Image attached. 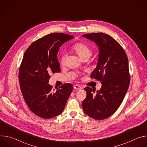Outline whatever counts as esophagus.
<instances>
[{
	"mask_svg": "<svg viewBox=\"0 0 147 147\" xmlns=\"http://www.w3.org/2000/svg\"><path fill=\"white\" fill-rule=\"evenodd\" d=\"M74 88L75 90H82V87H81L79 85H75V86H74Z\"/></svg>",
	"mask_w": 147,
	"mask_h": 147,
	"instance_id": "obj_1",
	"label": "esophagus"
}]
</instances>
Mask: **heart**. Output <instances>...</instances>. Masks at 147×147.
Returning a JSON list of instances; mask_svg holds the SVG:
<instances>
[{"label": "heart", "mask_w": 147, "mask_h": 147, "mask_svg": "<svg viewBox=\"0 0 147 147\" xmlns=\"http://www.w3.org/2000/svg\"><path fill=\"white\" fill-rule=\"evenodd\" d=\"M71 51L77 54L78 57L82 60L88 59L91 57L92 53V49L86 44L82 42L76 43L70 48ZM66 55L65 53H62L60 56L59 62L61 65L63 66L65 64Z\"/></svg>", "instance_id": "heart-1"}]
</instances>
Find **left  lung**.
Returning <instances> with one entry per match:
<instances>
[{
    "mask_svg": "<svg viewBox=\"0 0 147 147\" xmlns=\"http://www.w3.org/2000/svg\"><path fill=\"white\" fill-rule=\"evenodd\" d=\"M83 37L94 41L99 48L96 67L91 78L102 81V87H87L86 98L82 106L84 113L95 120L105 119L119 108L130 84V76L126 53L117 42L102 32L87 34Z\"/></svg>",
    "mask_w": 147,
    "mask_h": 147,
    "instance_id": "8db88e82",
    "label": "left lung"
}]
</instances>
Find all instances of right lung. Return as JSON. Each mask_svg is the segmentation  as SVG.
Masks as SVG:
<instances>
[{
    "label": "right lung",
    "mask_w": 147,
    "mask_h": 147,
    "mask_svg": "<svg viewBox=\"0 0 147 147\" xmlns=\"http://www.w3.org/2000/svg\"><path fill=\"white\" fill-rule=\"evenodd\" d=\"M73 36L52 33L30 45L21 63L18 78L21 91L27 106L35 115L50 119L63 111L73 86L66 83L52 90L50 74L60 71L57 58L59 48Z\"/></svg>",
    "instance_id": "obj_1"
}]
</instances>
